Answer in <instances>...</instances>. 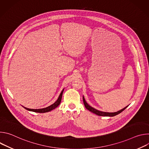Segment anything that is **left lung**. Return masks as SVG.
Returning <instances> with one entry per match:
<instances>
[{"label":"left lung","instance_id":"obj_1","mask_svg":"<svg viewBox=\"0 0 149 149\" xmlns=\"http://www.w3.org/2000/svg\"><path fill=\"white\" fill-rule=\"evenodd\" d=\"M83 102H84V105L85 107H86V108L89 110L90 111L95 114L96 115H98V116H109V117H113V116H115L120 113H121L123 111H124L127 107H128V105L126 106L125 107H124V109L120 110V111H118L117 112H114V113H108V112H103V111H99V110H97L96 109H95L94 108L91 107V106L90 105H88L87 102L86 101V100H85V98L83 96Z\"/></svg>","mask_w":149,"mask_h":149}]
</instances>
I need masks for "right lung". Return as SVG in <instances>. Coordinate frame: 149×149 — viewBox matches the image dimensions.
Listing matches in <instances>:
<instances>
[{"mask_svg": "<svg viewBox=\"0 0 149 149\" xmlns=\"http://www.w3.org/2000/svg\"><path fill=\"white\" fill-rule=\"evenodd\" d=\"M63 90L61 91L58 100L52 105L48 106V107H46V108H44V109H28L26 107H25L23 106V107H24L26 110H28V111H33V112H36V113H47V112H49L54 109H55V108H56L61 103V100H62V94H63Z\"/></svg>", "mask_w": 149, "mask_h": 149, "instance_id": "add662e5", "label": "right lung"}]
</instances>
